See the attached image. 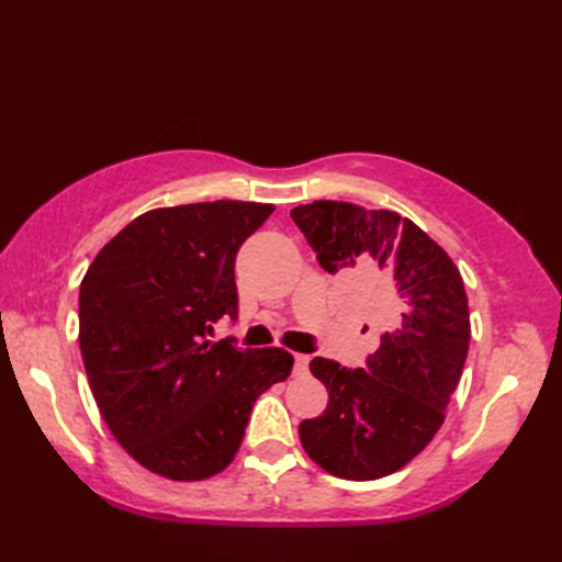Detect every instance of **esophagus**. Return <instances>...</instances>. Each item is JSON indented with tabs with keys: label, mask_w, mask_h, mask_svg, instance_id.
Here are the masks:
<instances>
[{
	"label": "esophagus",
	"mask_w": 562,
	"mask_h": 562,
	"mask_svg": "<svg viewBox=\"0 0 562 562\" xmlns=\"http://www.w3.org/2000/svg\"><path fill=\"white\" fill-rule=\"evenodd\" d=\"M308 372V357L306 355H294V374L304 376Z\"/></svg>",
	"instance_id": "obj_1"
}]
</instances>
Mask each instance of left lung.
<instances>
[{"instance_id":"obj_1","label":"left lung","mask_w":562,"mask_h":562,"mask_svg":"<svg viewBox=\"0 0 562 562\" xmlns=\"http://www.w3.org/2000/svg\"><path fill=\"white\" fill-rule=\"evenodd\" d=\"M292 220L328 272L372 278L386 333L367 369L316 357L324 415L300 425L308 459L336 479L376 481L420 453L447 417L471 340L469 300L449 254L391 210L314 200Z\"/></svg>"}]
</instances>
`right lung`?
Listing matches in <instances>:
<instances>
[{"mask_svg": "<svg viewBox=\"0 0 562 562\" xmlns=\"http://www.w3.org/2000/svg\"><path fill=\"white\" fill-rule=\"evenodd\" d=\"M272 210L241 200L149 210L83 274L79 348L93 401L117 445L161 479L222 473L260 393L292 372L282 348L205 340L236 316V250Z\"/></svg>", "mask_w": 562, "mask_h": 562, "instance_id": "1", "label": "right lung"}]
</instances>
